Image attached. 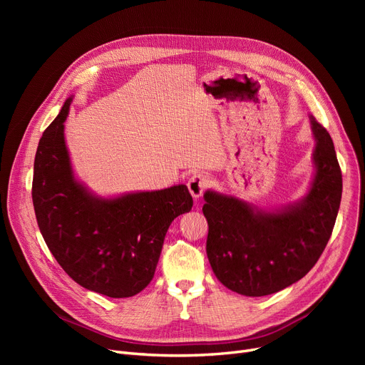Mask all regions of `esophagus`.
I'll return each instance as SVG.
<instances>
[{
    "instance_id": "1",
    "label": "esophagus",
    "mask_w": 365,
    "mask_h": 365,
    "mask_svg": "<svg viewBox=\"0 0 365 365\" xmlns=\"http://www.w3.org/2000/svg\"><path fill=\"white\" fill-rule=\"evenodd\" d=\"M205 186H207V179L202 175H194L187 182V189L194 200L201 198L202 192L205 190Z\"/></svg>"
}]
</instances>
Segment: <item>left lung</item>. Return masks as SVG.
Here are the masks:
<instances>
[{
  "label": "left lung",
  "instance_id": "obj_1",
  "mask_svg": "<svg viewBox=\"0 0 365 365\" xmlns=\"http://www.w3.org/2000/svg\"><path fill=\"white\" fill-rule=\"evenodd\" d=\"M314 176L300 200L262 208L207 189V257L216 278L238 294L267 296L308 274L327 245L341 200V171L329 131L309 115Z\"/></svg>",
  "mask_w": 365,
  "mask_h": 365
}]
</instances>
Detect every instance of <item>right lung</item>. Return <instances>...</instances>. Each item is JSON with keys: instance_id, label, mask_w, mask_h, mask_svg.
Returning a JSON list of instances; mask_svg holds the SVG:
<instances>
[{"instance_id": "right-lung-1", "label": "right lung", "mask_w": 365, "mask_h": 365, "mask_svg": "<svg viewBox=\"0 0 365 365\" xmlns=\"http://www.w3.org/2000/svg\"><path fill=\"white\" fill-rule=\"evenodd\" d=\"M73 96L43 133L34 163L32 201L41 235L63 271L84 289L131 297L152 281L168 226L190 212L186 185L94 194L76 178L65 140Z\"/></svg>"}]
</instances>
